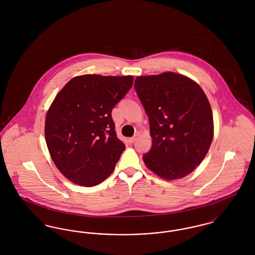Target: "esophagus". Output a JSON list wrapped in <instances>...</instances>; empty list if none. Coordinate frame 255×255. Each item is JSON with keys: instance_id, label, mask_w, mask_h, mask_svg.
<instances>
[{"instance_id": "34e87169", "label": "esophagus", "mask_w": 255, "mask_h": 255, "mask_svg": "<svg viewBox=\"0 0 255 255\" xmlns=\"http://www.w3.org/2000/svg\"><path fill=\"white\" fill-rule=\"evenodd\" d=\"M136 138H137L136 136H133V137H130V138L128 139V141H129L130 143H133V142H134V141L136 140Z\"/></svg>"}]
</instances>
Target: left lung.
Masks as SVG:
<instances>
[{
	"instance_id": "obj_1",
	"label": "left lung",
	"mask_w": 255,
	"mask_h": 255,
	"mask_svg": "<svg viewBox=\"0 0 255 255\" xmlns=\"http://www.w3.org/2000/svg\"><path fill=\"white\" fill-rule=\"evenodd\" d=\"M134 89L149 119L152 148L147 168L161 179L187 176L211 145L214 124L209 101L200 85L180 73L137 76Z\"/></svg>"
}]
</instances>
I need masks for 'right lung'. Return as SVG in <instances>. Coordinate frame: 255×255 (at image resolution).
<instances>
[{
	"label": "right lung",
	"mask_w": 255,
	"mask_h": 255,
	"mask_svg": "<svg viewBox=\"0 0 255 255\" xmlns=\"http://www.w3.org/2000/svg\"><path fill=\"white\" fill-rule=\"evenodd\" d=\"M133 77L83 74L57 94L45 122L52 161L69 181L82 186L103 182L125 150L112 110L133 86Z\"/></svg>",
	"instance_id": "1"
}]
</instances>
